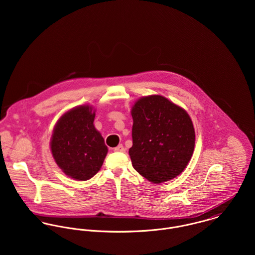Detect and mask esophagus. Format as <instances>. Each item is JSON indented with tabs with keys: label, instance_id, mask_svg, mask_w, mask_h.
Here are the masks:
<instances>
[{
	"label": "esophagus",
	"instance_id": "34e87169",
	"mask_svg": "<svg viewBox=\"0 0 255 255\" xmlns=\"http://www.w3.org/2000/svg\"><path fill=\"white\" fill-rule=\"evenodd\" d=\"M114 150H115L116 152H124V151H125V147L122 145V144H120V145L117 146Z\"/></svg>",
	"mask_w": 255,
	"mask_h": 255
}]
</instances>
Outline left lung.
I'll return each mask as SVG.
<instances>
[{"label": "left lung", "mask_w": 255, "mask_h": 255, "mask_svg": "<svg viewBox=\"0 0 255 255\" xmlns=\"http://www.w3.org/2000/svg\"><path fill=\"white\" fill-rule=\"evenodd\" d=\"M132 166L153 183L178 177L187 166L195 132L185 110L161 95L138 99L131 108Z\"/></svg>", "instance_id": "1"}]
</instances>
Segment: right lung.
Returning <instances> with one entry per match:
<instances>
[{"label":"right lung","mask_w":255,"mask_h":255,"mask_svg":"<svg viewBox=\"0 0 255 255\" xmlns=\"http://www.w3.org/2000/svg\"><path fill=\"white\" fill-rule=\"evenodd\" d=\"M95 111L89 105L77 106L57 122L50 147L57 165L77 181H87L98 173L107 155L104 138L95 128Z\"/></svg>","instance_id":"1"}]
</instances>
